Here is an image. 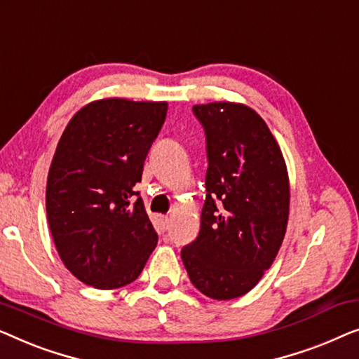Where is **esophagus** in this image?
<instances>
[{
	"instance_id": "esophagus-1",
	"label": "esophagus",
	"mask_w": 359,
	"mask_h": 359,
	"mask_svg": "<svg viewBox=\"0 0 359 359\" xmlns=\"http://www.w3.org/2000/svg\"><path fill=\"white\" fill-rule=\"evenodd\" d=\"M169 216H159V223H161V228L163 229H168L169 226Z\"/></svg>"
}]
</instances>
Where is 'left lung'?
<instances>
[{"mask_svg": "<svg viewBox=\"0 0 359 359\" xmlns=\"http://www.w3.org/2000/svg\"><path fill=\"white\" fill-rule=\"evenodd\" d=\"M205 130L206 198L196 239L180 255L205 296L249 292L278 254L290 215V182L280 146L255 110L242 104L194 105Z\"/></svg>", "mask_w": 359, "mask_h": 359, "instance_id": "8db88e82", "label": "left lung"}]
</instances>
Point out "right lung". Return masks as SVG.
Here are the masks:
<instances>
[{
  "label": "right lung",
  "mask_w": 359,
  "mask_h": 359,
  "mask_svg": "<svg viewBox=\"0 0 359 359\" xmlns=\"http://www.w3.org/2000/svg\"><path fill=\"white\" fill-rule=\"evenodd\" d=\"M168 104L104 99L69 120L47 179V218L63 264L86 285L138 278L158 234L135 185Z\"/></svg>",
  "instance_id": "obj_1"
}]
</instances>
